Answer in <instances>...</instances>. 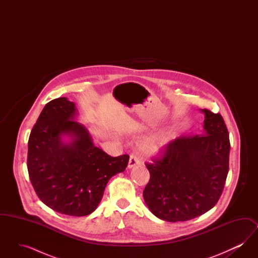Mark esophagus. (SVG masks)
<instances>
[{"label":"esophagus","instance_id":"34e87169","mask_svg":"<svg viewBox=\"0 0 258 258\" xmlns=\"http://www.w3.org/2000/svg\"><path fill=\"white\" fill-rule=\"evenodd\" d=\"M137 164H139L138 158H137L135 155H132L131 158H130V160H128L127 168H128V169H132L133 167H135V165H137Z\"/></svg>","mask_w":258,"mask_h":258}]
</instances>
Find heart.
<instances>
[{
  "instance_id": "b5f03b06",
  "label": "heart",
  "mask_w": 258,
  "mask_h": 258,
  "mask_svg": "<svg viewBox=\"0 0 258 258\" xmlns=\"http://www.w3.org/2000/svg\"><path fill=\"white\" fill-rule=\"evenodd\" d=\"M174 140L172 131L163 132L159 135H152L145 139L140 145V153L147 158H157L162 156Z\"/></svg>"
}]
</instances>
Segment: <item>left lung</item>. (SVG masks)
Here are the masks:
<instances>
[{
  "label": "left lung",
  "mask_w": 258,
  "mask_h": 258,
  "mask_svg": "<svg viewBox=\"0 0 258 258\" xmlns=\"http://www.w3.org/2000/svg\"><path fill=\"white\" fill-rule=\"evenodd\" d=\"M204 114L203 133L176 138L164 157L146 164L150 181L143 197L162 221H185L213 208L221 197L229 166L230 142L221 114Z\"/></svg>",
  "instance_id": "1"
}]
</instances>
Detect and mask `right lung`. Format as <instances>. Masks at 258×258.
Instances as JSON below:
<instances>
[{"label": "right lung", "instance_id": "obj_1", "mask_svg": "<svg viewBox=\"0 0 258 258\" xmlns=\"http://www.w3.org/2000/svg\"><path fill=\"white\" fill-rule=\"evenodd\" d=\"M78 110L67 98L51 100L41 111L28 142V171L37 197L63 215L92 214L114 175L130 157L113 158L95 146Z\"/></svg>", "mask_w": 258, "mask_h": 258}]
</instances>
